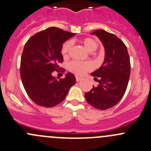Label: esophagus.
I'll list each match as a JSON object with an SVG mask.
<instances>
[{
	"label": "esophagus",
	"instance_id": "obj_1",
	"mask_svg": "<svg viewBox=\"0 0 151 151\" xmlns=\"http://www.w3.org/2000/svg\"><path fill=\"white\" fill-rule=\"evenodd\" d=\"M76 81H80L81 80V77H79V76H76Z\"/></svg>",
	"mask_w": 151,
	"mask_h": 151
}]
</instances>
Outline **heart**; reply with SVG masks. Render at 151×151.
Listing matches in <instances>:
<instances>
[{"mask_svg":"<svg viewBox=\"0 0 151 151\" xmlns=\"http://www.w3.org/2000/svg\"><path fill=\"white\" fill-rule=\"evenodd\" d=\"M81 43L84 46L86 50L89 52H93L98 48V42L94 39L89 38V37L83 39L81 40ZM71 46H72V42L70 40L66 41L62 45V48H61V53L64 58L68 56ZM92 68H93V65L89 62H81L78 61H72L68 64V70L77 75H82L86 71L91 70Z\"/></svg>","mask_w":151,"mask_h":151,"instance_id":"obj_1","label":"heart"}]
</instances>
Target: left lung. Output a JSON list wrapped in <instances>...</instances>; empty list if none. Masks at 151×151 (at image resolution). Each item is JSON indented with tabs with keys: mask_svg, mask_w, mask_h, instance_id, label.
<instances>
[{
	"mask_svg": "<svg viewBox=\"0 0 151 151\" xmlns=\"http://www.w3.org/2000/svg\"><path fill=\"white\" fill-rule=\"evenodd\" d=\"M104 45L105 59L99 69L91 73L98 85L85 93L86 101L98 109L114 106L126 92L131 73V64L126 45L114 34L103 29L95 31Z\"/></svg>",
	"mask_w": 151,
	"mask_h": 151,
	"instance_id": "obj_1",
	"label": "left lung"
}]
</instances>
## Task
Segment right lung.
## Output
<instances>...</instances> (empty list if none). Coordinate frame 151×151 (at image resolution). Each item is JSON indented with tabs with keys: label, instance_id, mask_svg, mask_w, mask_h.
Listing matches in <instances>:
<instances>
[{
	"label": "right lung",
	"instance_id": "add662e5",
	"mask_svg": "<svg viewBox=\"0 0 151 151\" xmlns=\"http://www.w3.org/2000/svg\"><path fill=\"white\" fill-rule=\"evenodd\" d=\"M75 35L56 27H50L33 35L25 43L20 61V76L29 98L37 105L53 107L60 104L76 83L73 73L59 80L52 76L61 69V48ZM65 72V69H62Z\"/></svg>",
	"mask_w": 151,
	"mask_h": 151
}]
</instances>
